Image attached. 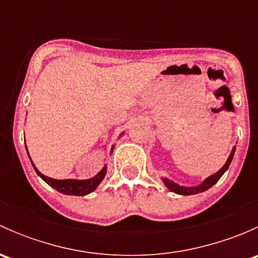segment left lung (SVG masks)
<instances>
[{
  "mask_svg": "<svg viewBox=\"0 0 258 258\" xmlns=\"http://www.w3.org/2000/svg\"><path fill=\"white\" fill-rule=\"evenodd\" d=\"M235 151H236V146H233L232 151H231L230 156H228L227 161H226V163L223 165L222 168H220V171H217L216 173H213V175H211L210 177H207L205 179L204 182H202L201 184H199V186H192V187H188V186H179L178 183H176V182L171 181V179L163 177L162 181L163 183H165V186L167 187L170 191L175 192V194L177 195H183V196H188V195H196V194H200V192H205L207 191V189L211 188V187L213 186L215 183H217V181L222 177L223 173L227 171V168L230 167L231 165V161H232L233 158V155H235Z\"/></svg>",
  "mask_w": 258,
  "mask_h": 258,
  "instance_id": "obj_1",
  "label": "left lung"
}]
</instances>
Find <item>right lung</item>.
Listing matches in <instances>:
<instances>
[{"mask_svg":"<svg viewBox=\"0 0 258 258\" xmlns=\"http://www.w3.org/2000/svg\"><path fill=\"white\" fill-rule=\"evenodd\" d=\"M112 151H113V146H112V148H111V153H112ZM27 153H28V151H27ZM30 160H31V157H30ZM31 162H32V160H31ZM32 166H33V168H35L36 173H37V175L40 176V177L42 178L46 183L49 184L51 187H53L54 189H57V191L61 192V194L70 195V196H86V195H88V194H91L92 191H95V189L97 188L98 184H100L101 182H102V179L105 178L106 172H107V166L105 165L102 167V170H101L97 175L93 176V177H91V178H87V179H54V178L47 177V176L42 175V173H41L40 171L36 168V166L33 165V162H32Z\"/></svg>","mask_w":258,"mask_h":258,"instance_id":"add662e5","label":"right lung"}]
</instances>
